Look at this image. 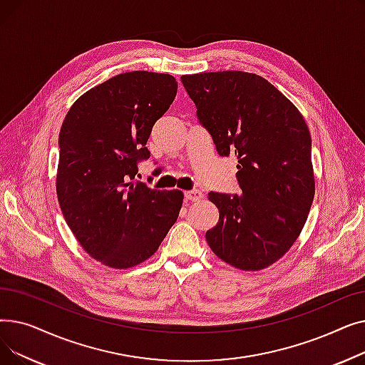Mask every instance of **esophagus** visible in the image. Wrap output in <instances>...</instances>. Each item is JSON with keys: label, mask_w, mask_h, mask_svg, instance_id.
<instances>
[{"label": "esophagus", "mask_w": 365, "mask_h": 365, "mask_svg": "<svg viewBox=\"0 0 365 365\" xmlns=\"http://www.w3.org/2000/svg\"><path fill=\"white\" fill-rule=\"evenodd\" d=\"M185 198L187 201H198L202 198V192L198 189H192V190H186L185 192Z\"/></svg>", "instance_id": "obj_1"}]
</instances>
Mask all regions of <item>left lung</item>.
Returning a JSON list of instances; mask_svg holds the SVG:
<instances>
[{"mask_svg": "<svg viewBox=\"0 0 365 365\" xmlns=\"http://www.w3.org/2000/svg\"><path fill=\"white\" fill-rule=\"evenodd\" d=\"M200 124L220 157L235 155L241 194L210 192L219 222L210 248L242 271H259L289 252L315 195L312 140L297 108L256 73L182 75Z\"/></svg>", "mask_w": 365, "mask_h": 365, "instance_id": "8db88e82", "label": "left lung"}]
</instances>
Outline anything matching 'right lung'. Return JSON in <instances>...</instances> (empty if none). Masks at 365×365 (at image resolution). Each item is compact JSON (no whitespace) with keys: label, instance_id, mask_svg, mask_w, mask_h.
Segmentation results:
<instances>
[{"label":"right lung","instance_id":"1","mask_svg":"<svg viewBox=\"0 0 365 365\" xmlns=\"http://www.w3.org/2000/svg\"><path fill=\"white\" fill-rule=\"evenodd\" d=\"M176 93L168 73L124 72L84 93L66 113L57 198L75 238L106 266L125 269L149 259L178 220L182 190L136 180L138 164L150 157L152 127Z\"/></svg>","mask_w":365,"mask_h":365}]
</instances>
